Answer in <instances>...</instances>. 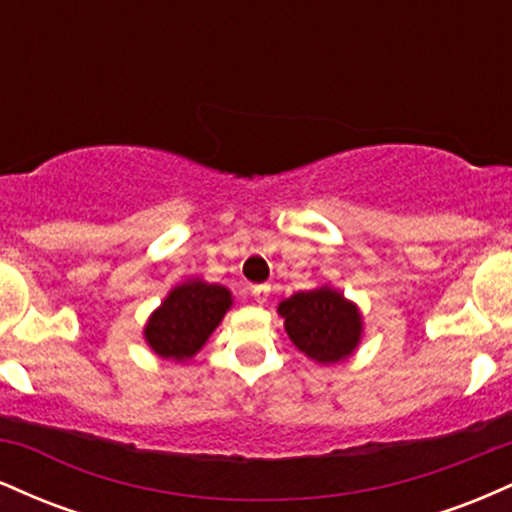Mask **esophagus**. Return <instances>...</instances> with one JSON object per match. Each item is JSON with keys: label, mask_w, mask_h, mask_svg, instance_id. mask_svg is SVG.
Listing matches in <instances>:
<instances>
[{"label": "esophagus", "mask_w": 512, "mask_h": 512, "mask_svg": "<svg viewBox=\"0 0 512 512\" xmlns=\"http://www.w3.org/2000/svg\"><path fill=\"white\" fill-rule=\"evenodd\" d=\"M250 291H252V298H255V303L264 305V303H267L272 286H269V284H257V286H250Z\"/></svg>", "instance_id": "1"}]
</instances>
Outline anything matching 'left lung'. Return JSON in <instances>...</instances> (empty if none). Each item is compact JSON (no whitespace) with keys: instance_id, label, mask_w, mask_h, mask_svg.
I'll return each instance as SVG.
<instances>
[{"instance_id":"8db88e82","label":"left lung","mask_w":512,"mask_h":512,"mask_svg":"<svg viewBox=\"0 0 512 512\" xmlns=\"http://www.w3.org/2000/svg\"><path fill=\"white\" fill-rule=\"evenodd\" d=\"M284 330L301 354L320 366L354 356L363 339V315L354 301L330 284L298 291L276 308Z\"/></svg>"}]
</instances>
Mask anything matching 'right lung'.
Listing matches in <instances>:
<instances>
[{
  "mask_svg": "<svg viewBox=\"0 0 512 512\" xmlns=\"http://www.w3.org/2000/svg\"><path fill=\"white\" fill-rule=\"evenodd\" d=\"M233 293L221 284L192 276L173 286L144 325V342L158 358L185 363L195 358L223 315L231 310Z\"/></svg>",
  "mask_w": 512,
  "mask_h": 512,
  "instance_id": "add662e5",
  "label": "right lung"
}]
</instances>
